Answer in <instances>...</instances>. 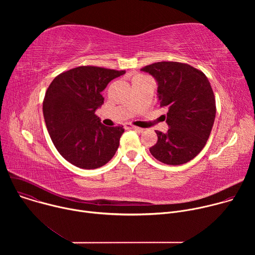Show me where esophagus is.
<instances>
[{
  "mask_svg": "<svg viewBox=\"0 0 255 255\" xmlns=\"http://www.w3.org/2000/svg\"><path fill=\"white\" fill-rule=\"evenodd\" d=\"M125 128L127 129H132L136 132H142L143 129L142 128H139V127H136V126H133V125H130V124H125Z\"/></svg>",
  "mask_w": 255,
  "mask_h": 255,
  "instance_id": "34e87169",
  "label": "esophagus"
}]
</instances>
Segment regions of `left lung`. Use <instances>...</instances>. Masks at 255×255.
<instances>
[{
	"instance_id": "left-lung-1",
	"label": "left lung",
	"mask_w": 255,
	"mask_h": 255,
	"mask_svg": "<svg viewBox=\"0 0 255 255\" xmlns=\"http://www.w3.org/2000/svg\"><path fill=\"white\" fill-rule=\"evenodd\" d=\"M142 71L157 83L160 107H166V133L155 131L157 142L149 148L154 158L169 165L187 163L207 143L216 116L215 96L208 78L187 63L161 61Z\"/></svg>"
}]
</instances>
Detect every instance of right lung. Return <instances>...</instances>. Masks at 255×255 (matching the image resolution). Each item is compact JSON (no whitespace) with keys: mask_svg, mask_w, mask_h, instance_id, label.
Returning <instances> with one entry per match:
<instances>
[{"mask_svg":"<svg viewBox=\"0 0 255 255\" xmlns=\"http://www.w3.org/2000/svg\"><path fill=\"white\" fill-rule=\"evenodd\" d=\"M125 70L79 66L58 75L43 101L44 121L57 151L84 169L105 165L115 155L123 126L107 127L96 116L102 92Z\"/></svg>","mask_w":255,"mask_h":255,"instance_id":"add662e5","label":"right lung"}]
</instances>
